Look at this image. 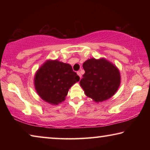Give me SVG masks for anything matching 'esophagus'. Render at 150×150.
Returning a JSON list of instances; mask_svg holds the SVG:
<instances>
[{
  "label": "esophagus",
  "instance_id": "obj_1",
  "mask_svg": "<svg viewBox=\"0 0 150 150\" xmlns=\"http://www.w3.org/2000/svg\"><path fill=\"white\" fill-rule=\"evenodd\" d=\"M77 74L79 75V77L80 79H81V74L80 73V72H79V71H77Z\"/></svg>",
  "mask_w": 150,
  "mask_h": 150
}]
</instances>
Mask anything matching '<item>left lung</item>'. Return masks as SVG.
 <instances>
[{
    "label": "left lung",
    "instance_id": "8db88e82",
    "mask_svg": "<svg viewBox=\"0 0 150 150\" xmlns=\"http://www.w3.org/2000/svg\"><path fill=\"white\" fill-rule=\"evenodd\" d=\"M85 74L80 81L85 95L95 103L111 98L118 91L121 82L120 71L104 57L91 58L83 63Z\"/></svg>",
    "mask_w": 150,
    "mask_h": 150
}]
</instances>
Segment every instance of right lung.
I'll return each mask as SVG.
<instances>
[{
	"instance_id": "right-lung-1",
	"label": "right lung",
	"mask_w": 150,
	"mask_h": 150,
	"mask_svg": "<svg viewBox=\"0 0 150 150\" xmlns=\"http://www.w3.org/2000/svg\"><path fill=\"white\" fill-rule=\"evenodd\" d=\"M79 79L70 64L47 59L35 72L34 84L42 100L57 105L65 100L69 88Z\"/></svg>"
}]
</instances>
